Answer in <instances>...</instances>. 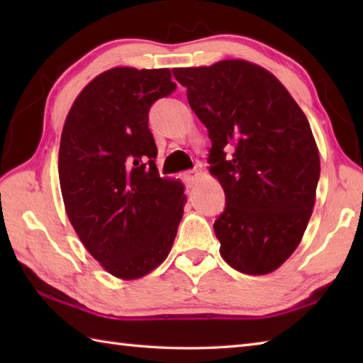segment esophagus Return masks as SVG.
<instances>
[{"mask_svg": "<svg viewBox=\"0 0 363 363\" xmlns=\"http://www.w3.org/2000/svg\"><path fill=\"white\" fill-rule=\"evenodd\" d=\"M199 177H201V173H199L198 169H191V172L186 173V176H184V179H186V182H187V186H189V187H194L195 184L198 182Z\"/></svg>", "mask_w": 363, "mask_h": 363, "instance_id": "34e87169", "label": "esophagus"}]
</instances>
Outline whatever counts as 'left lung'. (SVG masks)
Wrapping results in <instances>:
<instances>
[{"label":"left lung","instance_id":"obj_1","mask_svg":"<svg viewBox=\"0 0 363 363\" xmlns=\"http://www.w3.org/2000/svg\"><path fill=\"white\" fill-rule=\"evenodd\" d=\"M209 130V172L226 195L213 223L220 254L245 274H268L303 240L313 212L320 152L304 112L264 67L226 59L174 68Z\"/></svg>","mask_w":363,"mask_h":363}]
</instances>
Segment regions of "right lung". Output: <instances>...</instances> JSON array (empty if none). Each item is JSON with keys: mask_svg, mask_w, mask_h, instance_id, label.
<instances>
[{"mask_svg": "<svg viewBox=\"0 0 363 363\" xmlns=\"http://www.w3.org/2000/svg\"><path fill=\"white\" fill-rule=\"evenodd\" d=\"M176 84L168 68L115 67L76 96L64 123L59 182L67 217L107 273L134 281L172 251L187 196L159 176L148 111Z\"/></svg>", "mask_w": 363, "mask_h": 363, "instance_id": "add662e5", "label": "right lung"}]
</instances>
